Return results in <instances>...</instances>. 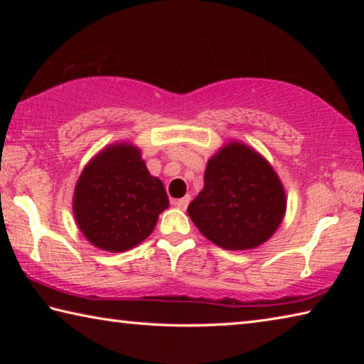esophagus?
I'll use <instances>...</instances> for the list:
<instances>
[{"label":"esophagus","mask_w":364,"mask_h":364,"mask_svg":"<svg viewBox=\"0 0 364 364\" xmlns=\"http://www.w3.org/2000/svg\"><path fill=\"white\" fill-rule=\"evenodd\" d=\"M189 202H191V197H189V196H184V197H181V199L173 200V204H175L178 208H181V210H186L188 205H189Z\"/></svg>","instance_id":"1"}]
</instances>
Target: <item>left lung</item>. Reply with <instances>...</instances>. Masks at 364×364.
<instances>
[{
	"instance_id": "1",
	"label": "left lung",
	"mask_w": 364,
	"mask_h": 364,
	"mask_svg": "<svg viewBox=\"0 0 364 364\" xmlns=\"http://www.w3.org/2000/svg\"><path fill=\"white\" fill-rule=\"evenodd\" d=\"M287 197L278 173L254 147L232 139L208 159L204 188L188 213L225 250H249L278 231Z\"/></svg>"
}]
</instances>
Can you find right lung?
<instances>
[{
  "mask_svg": "<svg viewBox=\"0 0 364 364\" xmlns=\"http://www.w3.org/2000/svg\"><path fill=\"white\" fill-rule=\"evenodd\" d=\"M165 208L164 183L149 173L139 147L127 141L106 146L85 165L72 200L83 236L112 254L149 237Z\"/></svg>",
  "mask_w": 364,
  "mask_h": 364,
  "instance_id": "add662e5",
  "label": "right lung"
}]
</instances>
